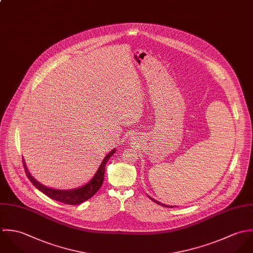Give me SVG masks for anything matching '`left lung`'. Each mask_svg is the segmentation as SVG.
<instances>
[{
  "label": "left lung",
  "mask_w": 253,
  "mask_h": 253,
  "mask_svg": "<svg viewBox=\"0 0 253 253\" xmlns=\"http://www.w3.org/2000/svg\"><path fill=\"white\" fill-rule=\"evenodd\" d=\"M152 201H153V202H155V203H157V204H159V205H162V206H164V207H174V206H172V205H165V204H163V203H161V202H157V201H155V200H153L152 198H151V197H149Z\"/></svg>",
  "instance_id": "8db88e82"
}]
</instances>
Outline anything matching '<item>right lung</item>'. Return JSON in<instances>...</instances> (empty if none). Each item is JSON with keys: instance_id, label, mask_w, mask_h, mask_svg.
<instances>
[{"instance_id": "1", "label": "right lung", "mask_w": 253, "mask_h": 253, "mask_svg": "<svg viewBox=\"0 0 253 253\" xmlns=\"http://www.w3.org/2000/svg\"><path fill=\"white\" fill-rule=\"evenodd\" d=\"M115 151L116 150L114 149V150H112L111 152L105 155V157L103 158V160L101 162V166L99 167V169L97 171V173L95 174V176L92 178V180L90 182H88L83 187H80V188H77V189H73V190H66V191L51 189V188L45 187L44 185L39 183L29 173V171H28V169H27V167L25 165L24 159L22 161H23L25 173H26L28 179L31 181V183L39 191H41L47 197L51 198V200H54L56 202H62V203H65V204H70V205H77V204H80V203L86 202L89 199H91L100 190V188H101V185H102V182H103V178H104L105 164L107 163L109 157L115 152Z\"/></svg>"}]
</instances>
